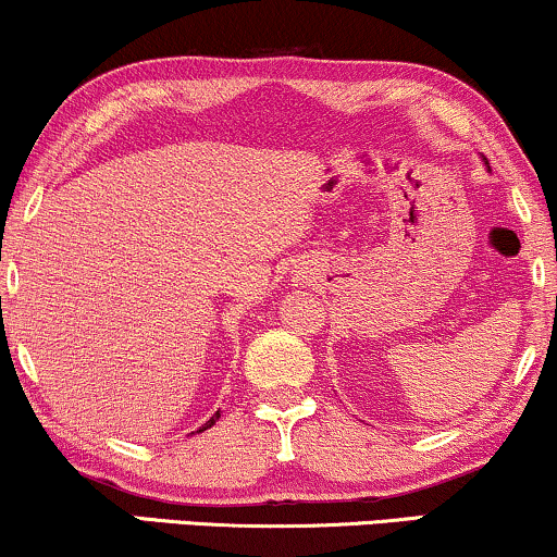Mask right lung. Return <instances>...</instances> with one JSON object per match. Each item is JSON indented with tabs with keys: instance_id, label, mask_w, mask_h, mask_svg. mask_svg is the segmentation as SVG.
Wrapping results in <instances>:
<instances>
[{
	"instance_id": "right-lung-1",
	"label": "right lung",
	"mask_w": 557,
	"mask_h": 557,
	"mask_svg": "<svg viewBox=\"0 0 557 557\" xmlns=\"http://www.w3.org/2000/svg\"><path fill=\"white\" fill-rule=\"evenodd\" d=\"M218 417H221V411H215V417H210V421H206V426H202V429H197V432H206V429L213 426L215 421H218Z\"/></svg>"
}]
</instances>
